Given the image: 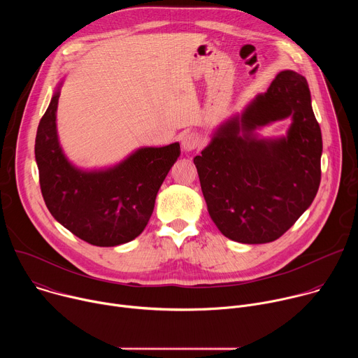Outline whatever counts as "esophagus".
<instances>
[{
	"label": "esophagus",
	"mask_w": 358,
	"mask_h": 358,
	"mask_svg": "<svg viewBox=\"0 0 358 358\" xmlns=\"http://www.w3.org/2000/svg\"><path fill=\"white\" fill-rule=\"evenodd\" d=\"M198 145H199V137L195 133L188 131L181 136V147L184 151H192Z\"/></svg>",
	"instance_id": "34e87169"
}]
</instances>
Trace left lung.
Segmentation results:
<instances>
[{
  "mask_svg": "<svg viewBox=\"0 0 358 358\" xmlns=\"http://www.w3.org/2000/svg\"><path fill=\"white\" fill-rule=\"evenodd\" d=\"M289 117L286 136L266 139L257 130ZM323 151L308 80L282 71L269 89L213 133L194 157L208 213L227 238L268 243L308 210L320 185Z\"/></svg>",
  "mask_w": 358,
  "mask_h": 358,
  "instance_id": "1",
  "label": "left lung"
}]
</instances>
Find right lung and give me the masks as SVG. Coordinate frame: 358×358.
<instances>
[{"mask_svg":"<svg viewBox=\"0 0 358 358\" xmlns=\"http://www.w3.org/2000/svg\"><path fill=\"white\" fill-rule=\"evenodd\" d=\"M62 82L42 116L35 160L49 213L73 235L96 246H117L145 228L157 192L180 157V144L140 147L113 167L82 170L61 147L57 109Z\"/></svg>","mask_w":358,"mask_h":358,"instance_id":"1","label":"right lung"}]
</instances>
